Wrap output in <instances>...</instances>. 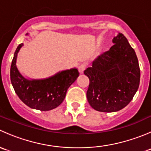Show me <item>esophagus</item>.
Masks as SVG:
<instances>
[{
    "mask_svg": "<svg viewBox=\"0 0 151 151\" xmlns=\"http://www.w3.org/2000/svg\"><path fill=\"white\" fill-rule=\"evenodd\" d=\"M85 68H86V65L84 64V63L80 64V66H79V71H80V74H83V71H84V70L85 69Z\"/></svg>",
    "mask_w": 151,
    "mask_h": 151,
    "instance_id": "obj_1",
    "label": "esophagus"
}]
</instances>
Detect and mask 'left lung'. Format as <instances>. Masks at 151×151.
Masks as SVG:
<instances>
[{
  "mask_svg": "<svg viewBox=\"0 0 151 151\" xmlns=\"http://www.w3.org/2000/svg\"><path fill=\"white\" fill-rule=\"evenodd\" d=\"M112 42L113 46L84 71L90 80L87 99L99 112L121 110L130 103L139 85L140 69L134 50L121 33Z\"/></svg>",
  "mask_w": 151,
  "mask_h": 151,
  "instance_id": "1",
  "label": "left lung"
}]
</instances>
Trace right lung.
<instances>
[{
    "label": "right lung",
    "mask_w": 151,
    "mask_h": 151,
    "mask_svg": "<svg viewBox=\"0 0 151 151\" xmlns=\"http://www.w3.org/2000/svg\"><path fill=\"white\" fill-rule=\"evenodd\" d=\"M29 33H26L28 36ZM23 46L17 47L10 69L11 82L21 101L32 109L49 111L61 104L68 88L79 77L78 69L72 68L56 73L45 79H29L24 77L17 66L18 52Z\"/></svg>",
    "instance_id": "add662e5"
}]
</instances>
